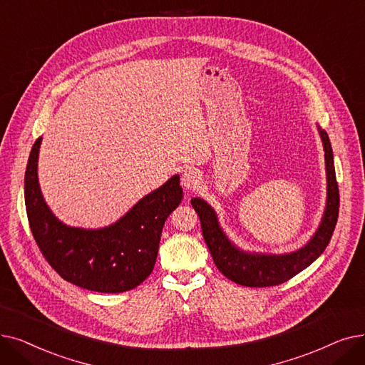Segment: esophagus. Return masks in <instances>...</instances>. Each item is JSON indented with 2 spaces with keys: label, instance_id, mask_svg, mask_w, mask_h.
<instances>
[{
  "label": "esophagus",
  "instance_id": "1",
  "mask_svg": "<svg viewBox=\"0 0 365 365\" xmlns=\"http://www.w3.org/2000/svg\"><path fill=\"white\" fill-rule=\"evenodd\" d=\"M181 184L185 190H196L200 185V175L195 169H185L181 175Z\"/></svg>",
  "mask_w": 365,
  "mask_h": 365
}]
</instances>
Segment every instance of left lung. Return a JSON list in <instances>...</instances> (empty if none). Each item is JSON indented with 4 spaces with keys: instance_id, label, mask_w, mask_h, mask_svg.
Here are the masks:
<instances>
[{
    "instance_id": "obj_1",
    "label": "left lung",
    "mask_w": 365,
    "mask_h": 365,
    "mask_svg": "<svg viewBox=\"0 0 365 365\" xmlns=\"http://www.w3.org/2000/svg\"><path fill=\"white\" fill-rule=\"evenodd\" d=\"M327 169V203L319 227L304 247L288 254L250 252L237 248L221 229L217 212L210 203L200 197H193L192 205L200 218L202 233L214 258L217 269L227 279L244 287H273L291 279L325 251L333 236L339 217V185L333 160V148L325 130L318 126Z\"/></svg>"
}]
</instances>
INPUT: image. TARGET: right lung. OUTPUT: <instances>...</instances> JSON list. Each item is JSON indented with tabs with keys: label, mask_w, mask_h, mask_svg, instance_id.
Here are the masks:
<instances>
[{
	"label": "right lung",
	"mask_w": 365,
	"mask_h": 365,
	"mask_svg": "<svg viewBox=\"0 0 365 365\" xmlns=\"http://www.w3.org/2000/svg\"><path fill=\"white\" fill-rule=\"evenodd\" d=\"M32 145L25 172L29 227L48 264L65 281L98 292H123L143 284L154 269L162 229L181 203L180 175L136 202L115 222L102 229L63 224L47 206L38 184V153Z\"/></svg>",
	"instance_id": "1"
}]
</instances>
